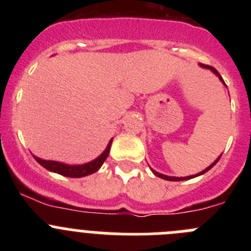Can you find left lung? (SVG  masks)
I'll use <instances>...</instances> for the list:
<instances>
[{
    "label": "left lung",
    "instance_id": "left-lung-1",
    "mask_svg": "<svg viewBox=\"0 0 251 251\" xmlns=\"http://www.w3.org/2000/svg\"><path fill=\"white\" fill-rule=\"evenodd\" d=\"M201 66H202V68H206V69H210V70H211L212 73H214L215 75H217V76H219V79H220L221 81H223V84L224 85H226L225 84V81H224V79L223 77H221V75L219 74V72H217L216 69L215 68H212V66H208V65H203V64H200ZM221 157V156H220ZM220 157H219V158L216 159V161L214 162V163H212V165H210L208 166L207 168H205V170L203 171H201V172H199V174L197 175H192V176H188V177H171V176H166V175H162V174H159V172H157V171H154V170H152V168H151V170H152V172L154 175H156L157 177H159V178H163V179H167V181H183V179H190V178H194V177H197V176H201V175H203V174H206V172H207L208 170H210V168H212L214 167L215 165H216L217 163V161H219V159H220Z\"/></svg>",
    "mask_w": 251,
    "mask_h": 251
}]
</instances>
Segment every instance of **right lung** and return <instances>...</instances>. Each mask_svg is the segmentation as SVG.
I'll use <instances>...</instances> for the list:
<instances>
[{"label":"right lung","mask_w":251,"mask_h":251,"mask_svg":"<svg viewBox=\"0 0 251 251\" xmlns=\"http://www.w3.org/2000/svg\"><path fill=\"white\" fill-rule=\"evenodd\" d=\"M112 142H113V138L110 139L108 146H106V148L104 150V152L101 153L98 158H95L94 161L92 162H88V163H84V165H75V166L65 165V163H61V162L41 159L36 156H34V158L48 171L55 172V174H59L61 175V176L77 178V177H84V176H88V175L94 174V172H97V171L101 167V165H103L104 161H105L106 157H108V154H109Z\"/></svg>","instance_id":"right-lung-1"}]
</instances>
